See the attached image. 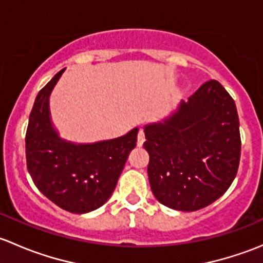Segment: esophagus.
<instances>
[{
	"label": "esophagus",
	"instance_id": "1",
	"mask_svg": "<svg viewBox=\"0 0 263 263\" xmlns=\"http://www.w3.org/2000/svg\"><path fill=\"white\" fill-rule=\"evenodd\" d=\"M145 142V132L144 129H140L139 135H137V146H142Z\"/></svg>",
	"mask_w": 263,
	"mask_h": 263
}]
</instances>
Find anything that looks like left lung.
I'll use <instances>...</instances> for the list:
<instances>
[{
  "instance_id": "1",
  "label": "left lung",
  "mask_w": 263,
  "mask_h": 263,
  "mask_svg": "<svg viewBox=\"0 0 263 263\" xmlns=\"http://www.w3.org/2000/svg\"><path fill=\"white\" fill-rule=\"evenodd\" d=\"M148 182L166 208L196 211L221 197L237 176L239 118L229 92L216 80L181 100L176 110L144 127Z\"/></svg>"
}]
</instances>
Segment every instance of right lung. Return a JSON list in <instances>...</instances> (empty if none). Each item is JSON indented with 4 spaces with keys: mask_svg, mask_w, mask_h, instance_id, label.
Returning <instances> with one entry per match:
<instances>
[{
    "mask_svg": "<svg viewBox=\"0 0 263 263\" xmlns=\"http://www.w3.org/2000/svg\"><path fill=\"white\" fill-rule=\"evenodd\" d=\"M63 72L55 73L35 98L26 129V165L47 198L66 211L86 214L112 196L136 146L139 127L116 139L87 144L62 139L52 122L49 97Z\"/></svg>",
    "mask_w": 263,
    "mask_h": 263,
    "instance_id": "right-lung-1",
    "label": "right lung"
}]
</instances>
